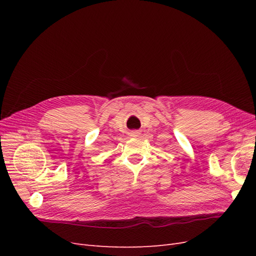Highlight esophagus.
Listing matches in <instances>:
<instances>
[{
    "label": "esophagus",
    "mask_w": 256,
    "mask_h": 256,
    "mask_svg": "<svg viewBox=\"0 0 256 256\" xmlns=\"http://www.w3.org/2000/svg\"><path fill=\"white\" fill-rule=\"evenodd\" d=\"M138 134H140V132H138V130H132L130 132V136H134V138L138 136Z\"/></svg>",
    "instance_id": "34e87169"
}]
</instances>
